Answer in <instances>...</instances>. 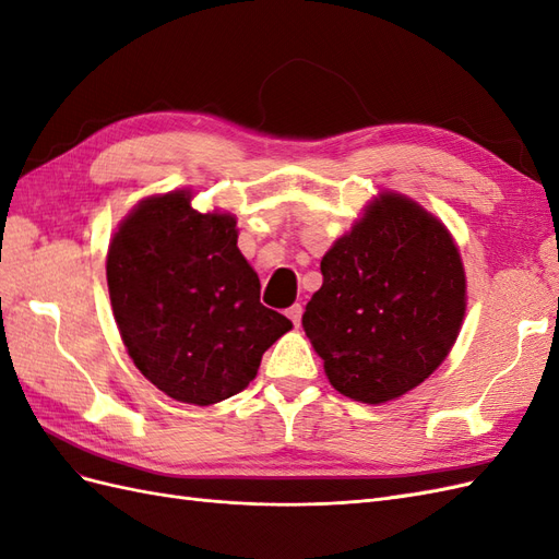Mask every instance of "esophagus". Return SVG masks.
Returning <instances> with one entry per match:
<instances>
[{
  "label": "esophagus",
  "mask_w": 559,
  "mask_h": 559,
  "mask_svg": "<svg viewBox=\"0 0 559 559\" xmlns=\"http://www.w3.org/2000/svg\"><path fill=\"white\" fill-rule=\"evenodd\" d=\"M286 317L294 321V326H300V317H302V306H300V302H296V306H292L289 310H286Z\"/></svg>",
  "instance_id": "1"
}]
</instances>
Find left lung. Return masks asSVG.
Listing matches in <instances>:
<instances>
[{
    "instance_id": "8db88e82",
    "label": "left lung",
    "mask_w": 559,
    "mask_h": 559,
    "mask_svg": "<svg viewBox=\"0 0 559 559\" xmlns=\"http://www.w3.org/2000/svg\"><path fill=\"white\" fill-rule=\"evenodd\" d=\"M324 284L302 329L337 392L384 403L443 364L466 312L462 257L448 228L386 191L321 259Z\"/></svg>"
}]
</instances>
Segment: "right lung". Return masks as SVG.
<instances>
[{"instance_id":"add662e5","label":"right lung","mask_w":559,"mask_h":559,"mask_svg":"<svg viewBox=\"0 0 559 559\" xmlns=\"http://www.w3.org/2000/svg\"><path fill=\"white\" fill-rule=\"evenodd\" d=\"M114 319L130 359L160 392L212 405L257 378L294 324L259 300L233 214H200L189 191L142 200L107 253Z\"/></svg>"}]
</instances>
